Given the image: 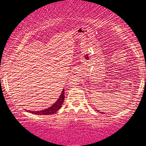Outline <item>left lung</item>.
<instances>
[{"mask_svg": "<svg viewBox=\"0 0 146 146\" xmlns=\"http://www.w3.org/2000/svg\"><path fill=\"white\" fill-rule=\"evenodd\" d=\"M97 111L98 112V110H97Z\"/></svg>", "mask_w": 146, "mask_h": 146, "instance_id": "8db88e82", "label": "left lung"}]
</instances>
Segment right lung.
<instances>
[{
  "mask_svg": "<svg viewBox=\"0 0 146 146\" xmlns=\"http://www.w3.org/2000/svg\"><path fill=\"white\" fill-rule=\"evenodd\" d=\"M64 98H65V91L64 89H63V91H61V94L60 96H59V98L52 106H50V107L47 108V109L40 110V111H30V110H27V111L29 112H31V113L38 114V115L53 114L55 113L57 110L60 109V108L61 107V105H62L63 102L64 101Z\"/></svg>",
  "mask_w": 146,
  "mask_h": 146,
  "instance_id": "obj_1",
  "label": "right lung"
}]
</instances>
